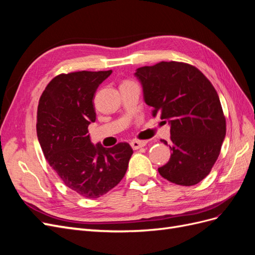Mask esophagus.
Segmentation results:
<instances>
[{"label":"esophagus","mask_w":255,"mask_h":255,"mask_svg":"<svg viewBox=\"0 0 255 255\" xmlns=\"http://www.w3.org/2000/svg\"><path fill=\"white\" fill-rule=\"evenodd\" d=\"M145 144H146V141H143V140H136V139H134V140L130 141V146H132L134 150L140 149V148H142V146H144Z\"/></svg>","instance_id":"obj_1"}]
</instances>
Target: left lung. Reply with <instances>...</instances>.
Wrapping results in <instances>:
<instances>
[{
	"mask_svg": "<svg viewBox=\"0 0 255 255\" xmlns=\"http://www.w3.org/2000/svg\"><path fill=\"white\" fill-rule=\"evenodd\" d=\"M135 76L142 85L144 102L153 107V117L158 115L170 125L171 156L158 168L159 174L182 186L201 182L211 172L226 137L217 91L199 69L179 61L138 68Z\"/></svg>",
	"mask_w": 255,
	"mask_h": 255,
	"instance_id": "8db88e82",
	"label": "left lung"
}]
</instances>
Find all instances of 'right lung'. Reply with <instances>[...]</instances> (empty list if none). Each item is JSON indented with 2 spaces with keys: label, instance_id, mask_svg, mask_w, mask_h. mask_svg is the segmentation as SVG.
<instances>
[{
  "label": "right lung",
  "instance_id": "add662e5",
  "mask_svg": "<svg viewBox=\"0 0 255 255\" xmlns=\"http://www.w3.org/2000/svg\"><path fill=\"white\" fill-rule=\"evenodd\" d=\"M109 71H79L55 76L37 111V136L45 159L67 187L88 199L113 189L125 176L133 150L127 142L94 145L88 126L96 121L94 96Z\"/></svg>",
  "mask_w": 255,
  "mask_h": 255
}]
</instances>
